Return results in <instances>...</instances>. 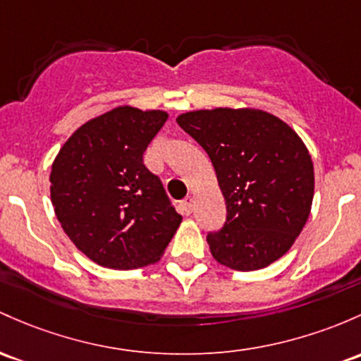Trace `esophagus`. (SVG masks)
Listing matches in <instances>:
<instances>
[{"mask_svg": "<svg viewBox=\"0 0 361 361\" xmlns=\"http://www.w3.org/2000/svg\"><path fill=\"white\" fill-rule=\"evenodd\" d=\"M181 211H183V214H192V211H193V197L192 195H188L187 199L185 200H181Z\"/></svg>", "mask_w": 361, "mask_h": 361, "instance_id": "34e87169", "label": "esophagus"}]
</instances>
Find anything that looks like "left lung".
I'll return each instance as SVG.
<instances>
[{
	"instance_id": "1",
	"label": "left lung",
	"mask_w": 361,
	"mask_h": 361,
	"mask_svg": "<svg viewBox=\"0 0 361 361\" xmlns=\"http://www.w3.org/2000/svg\"><path fill=\"white\" fill-rule=\"evenodd\" d=\"M178 125L211 157L226 200L214 259L235 271L264 269L298 238L314 200V162L298 133L262 109L188 111Z\"/></svg>"
}]
</instances>
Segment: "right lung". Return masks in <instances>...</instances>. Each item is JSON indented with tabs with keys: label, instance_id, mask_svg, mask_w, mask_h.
Wrapping results in <instances>:
<instances>
[{
	"label": "right lung",
	"instance_id": "right-lung-1",
	"mask_svg": "<svg viewBox=\"0 0 361 361\" xmlns=\"http://www.w3.org/2000/svg\"><path fill=\"white\" fill-rule=\"evenodd\" d=\"M166 120V111L118 106L75 130L51 166V202L63 231L102 267L157 262L181 223L144 164Z\"/></svg>",
	"mask_w": 361,
	"mask_h": 361
}]
</instances>
